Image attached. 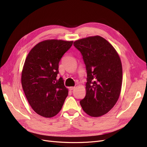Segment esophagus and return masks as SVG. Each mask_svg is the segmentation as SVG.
Returning a JSON list of instances; mask_svg holds the SVG:
<instances>
[{
	"label": "esophagus",
	"instance_id": "1",
	"mask_svg": "<svg viewBox=\"0 0 147 147\" xmlns=\"http://www.w3.org/2000/svg\"><path fill=\"white\" fill-rule=\"evenodd\" d=\"M75 89V87H69V89L70 90H74Z\"/></svg>",
	"mask_w": 147,
	"mask_h": 147
}]
</instances>
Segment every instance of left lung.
<instances>
[{
  "label": "left lung",
  "instance_id": "1",
  "mask_svg": "<svg viewBox=\"0 0 147 147\" xmlns=\"http://www.w3.org/2000/svg\"><path fill=\"white\" fill-rule=\"evenodd\" d=\"M73 44L82 53L87 71L86 94L81 106L90 116H102L119 97L123 82L120 57L113 46L99 36L79 39Z\"/></svg>",
  "mask_w": 147,
  "mask_h": 147
}]
</instances>
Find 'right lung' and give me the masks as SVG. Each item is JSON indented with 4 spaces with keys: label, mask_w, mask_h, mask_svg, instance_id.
<instances>
[{
    "label": "right lung",
    "mask_w": 147,
    "mask_h": 147,
    "mask_svg": "<svg viewBox=\"0 0 147 147\" xmlns=\"http://www.w3.org/2000/svg\"><path fill=\"white\" fill-rule=\"evenodd\" d=\"M73 41L49 39L33 47L25 60L22 84L25 96L36 113L45 118L57 115L68 95L62 78L58 79V64Z\"/></svg>",
    "instance_id": "right-lung-1"
}]
</instances>
